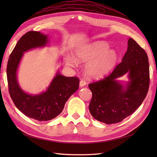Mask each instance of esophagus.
<instances>
[{"instance_id": "esophagus-1", "label": "esophagus", "mask_w": 157, "mask_h": 157, "mask_svg": "<svg viewBox=\"0 0 157 157\" xmlns=\"http://www.w3.org/2000/svg\"><path fill=\"white\" fill-rule=\"evenodd\" d=\"M86 84H87V82H86L84 79H81L80 82H79V86H80L81 88L84 87V86H85Z\"/></svg>"}]
</instances>
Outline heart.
I'll use <instances>...</instances> for the list:
<instances>
[{
	"label": "heart",
	"mask_w": 157,
	"mask_h": 157,
	"mask_svg": "<svg viewBox=\"0 0 157 157\" xmlns=\"http://www.w3.org/2000/svg\"><path fill=\"white\" fill-rule=\"evenodd\" d=\"M109 46L104 42H95L78 48L74 58L69 57L67 63L75 67L78 63H87L86 67L87 74L92 78H101L111 70L117 60V53L109 50Z\"/></svg>",
	"instance_id": "1"
}]
</instances>
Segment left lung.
Here are the masks:
<instances>
[{"label": "left lung", "instance_id": "1", "mask_svg": "<svg viewBox=\"0 0 157 157\" xmlns=\"http://www.w3.org/2000/svg\"><path fill=\"white\" fill-rule=\"evenodd\" d=\"M128 72L130 81L125 89L116 79ZM147 54L134 40H128L122 61L108 76L88 85L92 93L89 105L92 116L106 124L122 121L141 105L148 91Z\"/></svg>", "mask_w": 157, "mask_h": 157}]
</instances>
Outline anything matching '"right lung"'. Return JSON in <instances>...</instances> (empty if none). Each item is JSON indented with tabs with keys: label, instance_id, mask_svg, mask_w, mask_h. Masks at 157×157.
I'll list each match as a JSON object with an SVG mask.
<instances>
[{
	"label": "right lung",
	"instance_id": "obj_1",
	"mask_svg": "<svg viewBox=\"0 0 157 157\" xmlns=\"http://www.w3.org/2000/svg\"><path fill=\"white\" fill-rule=\"evenodd\" d=\"M47 36L30 31L23 35L9 56L6 67L9 92L16 107L28 117L40 121L56 117L64 109L67 101L78 90L79 79L65 77L59 73L53 79L47 90L38 95H29L20 88L17 80V69L23 52L46 45Z\"/></svg>",
	"mask_w": 157,
	"mask_h": 157
}]
</instances>
